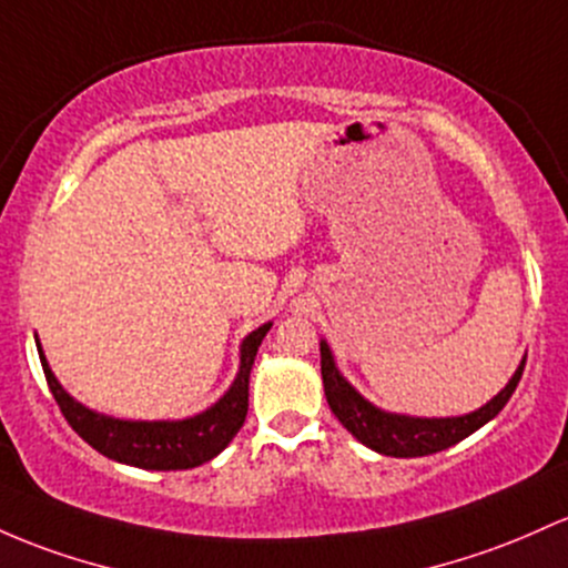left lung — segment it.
Returning a JSON list of instances; mask_svg holds the SVG:
<instances>
[{
    "label": "left lung",
    "mask_w": 568,
    "mask_h": 568,
    "mask_svg": "<svg viewBox=\"0 0 568 568\" xmlns=\"http://www.w3.org/2000/svg\"><path fill=\"white\" fill-rule=\"evenodd\" d=\"M523 366H526V358L520 361V366H517L515 375L509 377V383L504 385L488 404L475 409V413L456 417H415L379 409L377 404L369 402V398L361 396L358 390L342 377V372L336 369V361L328 342L321 339L323 390H326V402L328 407H332V413L336 415V420H339L361 445L379 453V456L394 458H417L447 450V447L458 445L460 439L475 434L477 428H483L488 420H494V417L504 409V404L509 402V396L515 394L523 375Z\"/></svg>",
    "instance_id": "8db88e82"
}]
</instances>
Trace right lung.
Segmentation results:
<instances>
[{
  "instance_id": "add662e5",
  "label": "right lung",
  "mask_w": 568,
  "mask_h": 568,
  "mask_svg": "<svg viewBox=\"0 0 568 568\" xmlns=\"http://www.w3.org/2000/svg\"><path fill=\"white\" fill-rule=\"evenodd\" d=\"M270 328L272 321L242 339L240 372H236L234 383L229 385L226 394L217 398L213 407L204 409V413L183 417V420H123V417L89 409L78 398L67 394L64 385L55 379L37 336L34 342L48 388H51L61 415L67 417V423L78 432V436H83L93 450L118 460V464L136 466V469L172 471L207 464L240 432L247 415V385H251L255 353H258L261 342H264Z\"/></svg>"
}]
</instances>
